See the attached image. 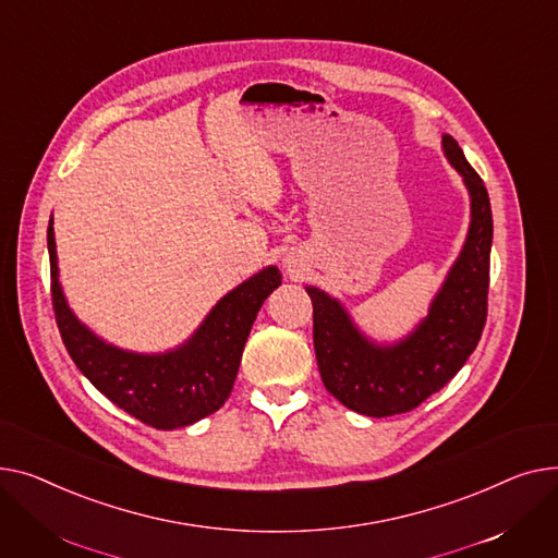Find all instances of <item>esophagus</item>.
Segmentation results:
<instances>
[{
  "instance_id": "34e87169",
  "label": "esophagus",
  "mask_w": 558,
  "mask_h": 558,
  "mask_svg": "<svg viewBox=\"0 0 558 558\" xmlns=\"http://www.w3.org/2000/svg\"><path fill=\"white\" fill-rule=\"evenodd\" d=\"M288 270H290V272H292V268H288Z\"/></svg>"
}]
</instances>
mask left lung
I'll list each match as a JSON object with an SVG mask.
<instances>
[{
	"label": "left lung",
	"instance_id": "8db88e82",
	"mask_svg": "<svg viewBox=\"0 0 558 558\" xmlns=\"http://www.w3.org/2000/svg\"><path fill=\"white\" fill-rule=\"evenodd\" d=\"M441 146L469 189L471 227L428 317L401 342L376 344L357 331L338 300L315 286L306 288L322 383L342 405L360 414L380 418L414 410L464 367L482 338L494 218L486 186L460 144L444 135Z\"/></svg>",
	"mask_w": 558,
	"mask_h": 558
}]
</instances>
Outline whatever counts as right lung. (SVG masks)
Returning <instances> with one entry per match:
<instances>
[{"label":"right lung","instance_id":"right-lung-1","mask_svg":"<svg viewBox=\"0 0 558 558\" xmlns=\"http://www.w3.org/2000/svg\"><path fill=\"white\" fill-rule=\"evenodd\" d=\"M51 225L53 220L47 245L56 324L83 376L117 408L157 430L184 428L216 412L232 395L256 313L281 286V272L270 266L227 292L182 347L167 353H133L96 338L70 311L58 281Z\"/></svg>","mask_w":558,"mask_h":558}]
</instances>
